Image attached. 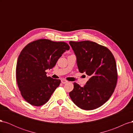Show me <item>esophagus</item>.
<instances>
[{
    "label": "esophagus",
    "mask_w": 133,
    "mask_h": 133,
    "mask_svg": "<svg viewBox=\"0 0 133 133\" xmlns=\"http://www.w3.org/2000/svg\"><path fill=\"white\" fill-rule=\"evenodd\" d=\"M61 82L62 84H65V83H68V81L65 79H62V80H61Z\"/></svg>",
    "instance_id": "1"
}]
</instances>
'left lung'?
I'll return each mask as SVG.
<instances>
[{
	"label": "left lung",
	"instance_id": "8db88e82",
	"mask_svg": "<svg viewBox=\"0 0 133 133\" xmlns=\"http://www.w3.org/2000/svg\"><path fill=\"white\" fill-rule=\"evenodd\" d=\"M69 44L76 55L79 71L90 77L83 87L74 83L69 96L82 109H95L108 101L116 87L118 73L115 58L107 47L93 42L70 41Z\"/></svg>",
	"mask_w": 133,
	"mask_h": 133
}]
</instances>
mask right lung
Listing matches in <instances>:
<instances>
[{
	"label": "right lung",
	"mask_w": 133,
	"mask_h": 133,
	"mask_svg": "<svg viewBox=\"0 0 133 133\" xmlns=\"http://www.w3.org/2000/svg\"><path fill=\"white\" fill-rule=\"evenodd\" d=\"M70 46L65 42L42 39L26 45L20 53L16 68V78L23 98L34 106H41L49 100L60 79L46 76Z\"/></svg>",
	"instance_id": "right-lung-1"
}]
</instances>
